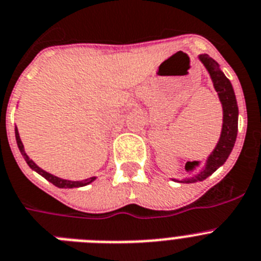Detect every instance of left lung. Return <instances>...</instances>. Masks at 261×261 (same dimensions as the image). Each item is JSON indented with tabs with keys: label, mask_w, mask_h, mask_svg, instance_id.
<instances>
[{
	"label": "left lung",
	"mask_w": 261,
	"mask_h": 261,
	"mask_svg": "<svg viewBox=\"0 0 261 261\" xmlns=\"http://www.w3.org/2000/svg\"><path fill=\"white\" fill-rule=\"evenodd\" d=\"M199 61L203 63L206 70L210 73L211 80L214 83V88L218 92L220 103L223 107V126H222V133H220V139L218 141L217 146L207 158L206 166L197 174L191 175V177L184 179V184H193V182H199L210 177L214 171L220 168L222 165L226 162V160L230 155L232 150L235 141H237L238 136V115H239V109H238L237 97L233 92L232 84L226 77L219 68V64L214 61L207 54L199 55ZM198 166V161L188 162L186 164V170H193Z\"/></svg>",
	"instance_id": "obj_1"
}]
</instances>
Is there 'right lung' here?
<instances>
[{"instance_id": "obj_1", "label": "right lung", "mask_w": 261, "mask_h": 261, "mask_svg": "<svg viewBox=\"0 0 261 261\" xmlns=\"http://www.w3.org/2000/svg\"><path fill=\"white\" fill-rule=\"evenodd\" d=\"M15 140H17V145H18L19 152H21V154L23 155L24 161L28 162L29 166H30L33 170L37 171L38 174H41L42 177L46 178L48 182H51L53 185H55L57 188H61V189L82 188V186L90 185L91 182H93L95 179H96V177H91V178H87V179H83V181H68V179H62V178H59V177H55V175L50 174V173H47V171L42 170V169L39 168V166H38V165L35 164L33 160H30V158H29V155L26 154V152H24L23 144H22L21 139H19V133H18V129H17V126H15Z\"/></svg>"}]
</instances>
